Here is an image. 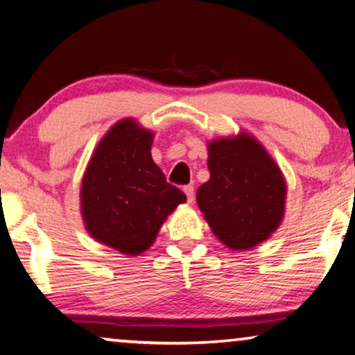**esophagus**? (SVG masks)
<instances>
[{"label": "esophagus", "instance_id": "obj_1", "mask_svg": "<svg viewBox=\"0 0 355 355\" xmlns=\"http://www.w3.org/2000/svg\"><path fill=\"white\" fill-rule=\"evenodd\" d=\"M183 191H184V194H187L188 201L193 202V199H194V187H193V184H187V187H183Z\"/></svg>", "mask_w": 355, "mask_h": 355}]
</instances>
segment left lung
<instances>
[{
    "instance_id": "obj_1",
    "label": "left lung",
    "mask_w": 355,
    "mask_h": 355,
    "mask_svg": "<svg viewBox=\"0 0 355 355\" xmlns=\"http://www.w3.org/2000/svg\"><path fill=\"white\" fill-rule=\"evenodd\" d=\"M211 178L196 201L212 232L233 251L251 249L270 236L284 216L286 182L256 138L239 133L207 146Z\"/></svg>"
}]
</instances>
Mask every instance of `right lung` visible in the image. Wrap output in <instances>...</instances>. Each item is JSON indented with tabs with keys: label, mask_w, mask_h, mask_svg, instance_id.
I'll return each instance as SVG.
<instances>
[{
	"label": "right lung",
	"mask_w": 355,
	"mask_h": 355,
	"mask_svg": "<svg viewBox=\"0 0 355 355\" xmlns=\"http://www.w3.org/2000/svg\"><path fill=\"white\" fill-rule=\"evenodd\" d=\"M153 138L133 119L117 122L98 143L82 180L88 233L127 256L146 251L168 214L187 201L153 161Z\"/></svg>",
	"instance_id": "right-lung-1"
}]
</instances>
